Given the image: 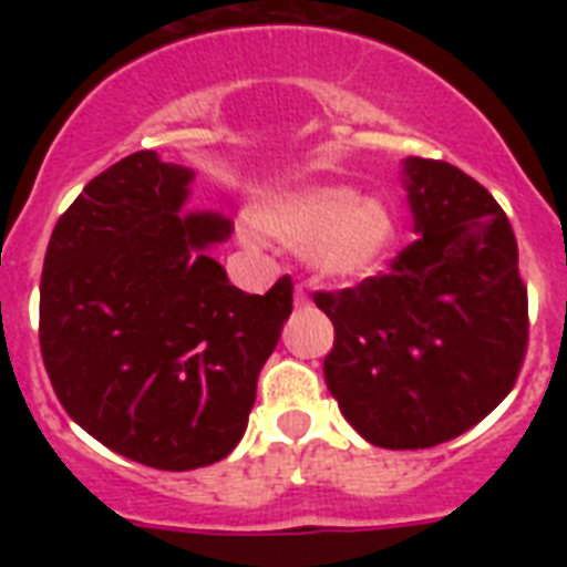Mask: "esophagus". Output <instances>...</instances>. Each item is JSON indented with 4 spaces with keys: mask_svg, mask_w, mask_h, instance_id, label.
Masks as SVG:
<instances>
[{
    "mask_svg": "<svg viewBox=\"0 0 567 567\" xmlns=\"http://www.w3.org/2000/svg\"><path fill=\"white\" fill-rule=\"evenodd\" d=\"M293 300H297V306H306V302H309V293H306V288H302V285H297V288H293Z\"/></svg>",
    "mask_w": 567,
    "mask_h": 567,
    "instance_id": "obj_1",
    "label": "esophagus"
}]
</instances>
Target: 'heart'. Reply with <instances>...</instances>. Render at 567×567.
<instances>
[{
    "mask_svg": "<svg viewBox=\"0 0 567 567\" xmlns=\"http://www.w3.org/2000/svg\"><path fill=\"white\" fill-rule=\"evenodd\" d=\"M261 226L306 249L329 279H364L385 265L394 247L391 214L347 185H311L276 199L261 212Z\"/></svg>",
    "mask_w": 567,
    "mask_h": 567,
    "instance_id": "heart-1",
    "label": "heart"
}]
</instances>
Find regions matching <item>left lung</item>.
Returning <instances> with one entry per match:
<instances>
[{
	"label": "left lung",
	"instance_id": "1",
	"mask_svg": "<svg viewBox=\"0 0 567 567\" xmlns=\"http://www.w3.org/2000/svg\"><path fill=\"white\" fill-rule=\"evenodd\" d=\"M412 240L382 276L315 302L336 327L323 377L377 447L456 439L509 394L529 336L518 240L488 190L447 162L405 158Z\"/></svg>",
	"mask_w": 567,
	"mask_h": 567
}]
</instances>
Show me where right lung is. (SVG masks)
Instances as JSON below:
<instances>
[{"label":"right lung","instance_id":"add662e5","mask_svg":"<svg viewBox=\"0 0 567 567\" xmlns=\"http://www.w3.org/2000/svg\"><path fill=\"white\" fill-rule=\"evenodd\" d=\"M194 173L153 150L84 185L40 276V353L58 400L105 447L158 471L229 456L293 282L244 293L205 249L220 214H182Z\"/></svg>","mask_w":567,"mask_h":567}]
</instances>
